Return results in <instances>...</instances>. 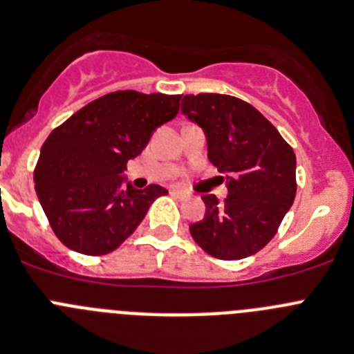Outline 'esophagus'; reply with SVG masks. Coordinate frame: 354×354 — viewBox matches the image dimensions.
Returning <instances> with one entry per match:
<instances>
[{"label":"esophagus","instance_id":"obj_1","mask_svg":"<svg viewBox=\"0 0 354 354\" xmlns=\"http://www.w3.org/2000/svg\"><path fill=\"white\" fill-rule=\"evenodd\" d=\"M171 196L178 197V199H187V197H189V194H187V192H183V190L171 189Z\"/></svg>","mask_w":354,"mask_h":354}]
</instances>
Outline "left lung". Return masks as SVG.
Returning <instances> with one entry per match:
<instances>
[{"label": "left lung", "instance_id": "left-lung-1", "mask_svg": "<svg viewBox=\"0 0 354 354\" xmlns=\"http://www.w3.org/2000/svg\"><path fill=\"white\" fill-rule=\"evenodd\" d=\"M181 113L203 129L208 160L227 187L222 203L203 196L205 218L190 224V234L218 259L259 252L295 201V151L256 107L231 95H185Z\"/></svg>", "mask_w": 354, "mask_h": 354}]
</instances>
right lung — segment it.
I'll return each instance as SVG.
<instances>
[{"label":"right lung","instance_id":"add662e5","mask_svg":"<svg viewBox=\"0 0 354 354\" xmlns=\"http://www.w3.org/2000/svg\"><path fill=\"white\" fill-rule=\"evenodd\" d=\"M180 98L116 91L50 132L35 167V190L63 245L86 256L113 252L167 194L160 185L133 189L123 171L155 130L176 116Z\"/></svg>","mask_w":354,"mask_h":354}]
</instances>
